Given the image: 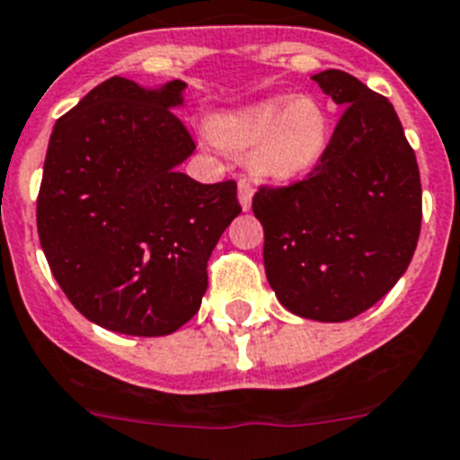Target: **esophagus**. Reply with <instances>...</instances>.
<instances>
[{
  "instance_id": "1",
  "label": "esophagus",
  "mask_w": 460,
  "mask_h": 460,
  "mask_svg": "<svg viewBox=\"0 0 460 460\" xmlns=\"http://www.w3.org/2000/svg\"><path fill=\"white\" fill-rule=\"evenodd\" d=\"M252 197H254V188H252V183L247 179H240L238 181V199H240V206H243V210H250Z\"/></svg>"
}]
</instances>
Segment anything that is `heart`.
Segmentation results:
<instances>
[{
	"label": "heart",
	"instance_id": "heart-1",
	"mask_svg": "<svg viewBox=\"0 0 460 460\" xmlns=\"http://www.w3.org/2000/svg\"><path fill=\"white\" fill-rule=\"evenodd\" d=\"M226 151H250V169L266 181H296L321 163L330 142V117L312 98L272 96L215 121Z\"/></svg>",
	"mask_w": 460,
	"mask_h": 460
}]
</instances>
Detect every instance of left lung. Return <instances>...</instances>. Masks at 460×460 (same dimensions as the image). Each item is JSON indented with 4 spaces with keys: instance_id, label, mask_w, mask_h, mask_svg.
Wrapping results in <instances>:
<instances>
[{
    "instance_id": "left-lung-1",
    "label": "left lung",
    "mask_w": 460,
    "mask_h": 460,
    "mask_svg": "<svg viewBox=\"0 0 460 460\" xmlns=\"http://www.w3.org/2000/svg\"><path fill=\"white\" fill-rule=\"evenodd\" d=\"M343 114L307 179L261 185L263 266L277 300L341 323L374 307L411 266L421 229L415 151L385 96L343 70L312 77Z\"/></svg>"
}]
</instances>
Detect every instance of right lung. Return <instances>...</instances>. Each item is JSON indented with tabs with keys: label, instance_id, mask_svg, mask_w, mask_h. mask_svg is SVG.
<instances>
[{
	"label": "right lung",
	"instance_id": "right-lung-1",
	"mask_svg": "<svg viewBox=\"0 0 460 460\" xmlns=\"http://www.w3.org/2000/svg\"><path fill=\"white\" fill-rule=\"evenodd\" d=\"M185 82L110 77L55 123L36 201L49 270L101 328L163 337L199 312L210 252L240 213L235 181L179 164L194 139L176 117Z\"/></svg>",
	"mask_w": 460,
	"mask_h": 460
}]
</instances>
